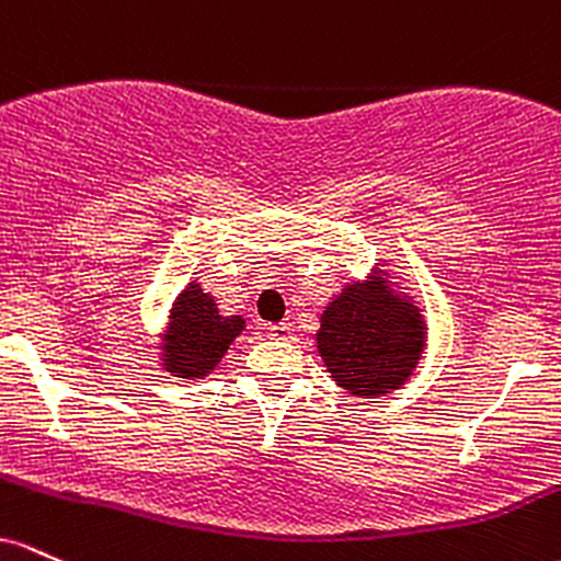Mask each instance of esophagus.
<instances>
[{"mask_svg": "<svg viewBox=\"0 0 561 561\" xmlns=\"http://www.w3.org/2000/svg\"><path fill=\"white\" fill-rule=\"evenodd\" d=\"M264 331H267V336L283 339V342H286V339H291V325L288 323H270V325H264Z\"/></svg>", "mask_w": 561, "mask_h": 561, "instance_id": "obj_1", "label": "esophagus"}]
</instances>
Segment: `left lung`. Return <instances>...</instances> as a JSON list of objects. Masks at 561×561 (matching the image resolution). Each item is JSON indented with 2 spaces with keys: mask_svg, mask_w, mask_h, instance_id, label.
Listing matches in <instances>:
<instances>
[{
  "mask_svg": "<svg viewBox=\"0 0 561 561\" xmlns=\"http://www.w3.org/2000/svg\"><path fill=\"white\" fill-rule=\"evenodd\" d=\"M419 307L394 297L389 280L350 283L320 314L318 352L331 379L357 398L392 392L424 352Z\"/></svg>",
  "mask_w": 561,
  "mask_h": 561,
  "instance_id": "left-lung-1",
  "label": "left lung"
}]
</instances>
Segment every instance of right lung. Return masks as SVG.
I'll return each instance as SVG.
<instances>
[{
  "label": "right lung",
  "instance_id": "add662e5",
  "mask_svg": "<svg viewBox=\"0 0 561 561\" xmlns=\"http://www.w3.org/2000/svg\"><path fill=\"white\" fill-rule=\"evenodd\" d=\"M243 325L247 320L241 314H219L211 294L193 280L169 312L163 368L180 379H204L217 368Z\"/></svg>",
  "mask_w": 561,
  "mask_h": 561
}]
</instances>
